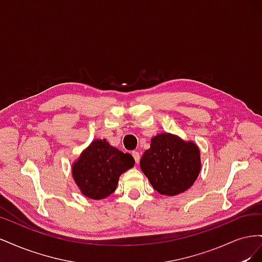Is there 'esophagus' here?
<instances>
[{
	"instance_id": "1",
	"label": "esophagus",
	"mask_w": 262,
	"mask_h": 262,
	"mask_svg": "<svg viewBox=\"0 0 262 262\" xmlns=\"http://www.w3.org/2000/svg\"><path fill=\"white\" fill-rule=\"evenodd\" d=\"M132 156L134 158V161H136V163H139L140 162V153L138 152V150H133L132 152Z\"/></svg>"
}]
</instances>
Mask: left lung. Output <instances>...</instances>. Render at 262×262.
Masks as SVG:
<instances>
[{"label": "left lung", "instance_id": "left-lung-1", "mask_svg": "<svg viewBox=\"0 0 262 262\" xmlns=\"http://www.w3.org/2000/svg\"><path fill=\"white\" fill-rule=\"evenodd\" d=\"M141 170L161 194L173 196L191 187L201 171L200 149L193 141L160 133L150 139L140 161Z\"/></svg>", "mask_w": 262, "mask_h": 262}]
</instances>
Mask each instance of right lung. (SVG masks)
Returning <instances> with one entry per match:
<instances>
[{"mask_svg":"<svg viewBox=\"0 0 262 262\" xmlns=\"http://www.w3.org/2000/svg\"><path fill=\"white\" fill-rule=\"evenodd\" d=\"M134 163L131 154L112 146L105 139H95L72 164V177L82 194L101 200L115 192L119 177Z\"/></svg>","mask_w":262,"mask_h":262,"instance_id":"1","label":"right lung"}]
</instances>
